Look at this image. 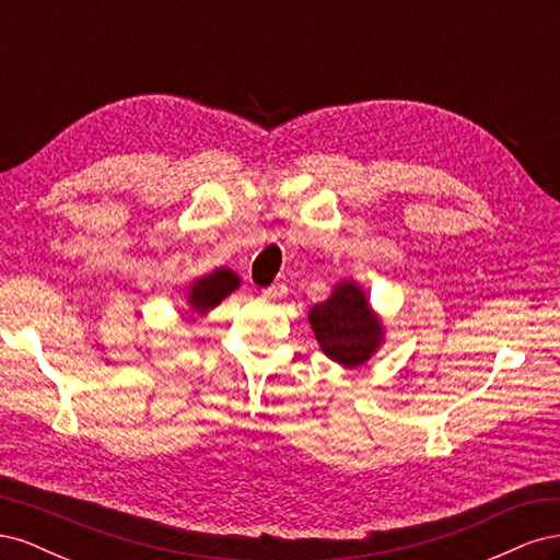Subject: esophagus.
I'll return each instance as SVG.
<instances>
[{
  "mask_svg": "<svg viewBox=\"0 0 560 560\" xmlns=\"http://www.w3.org/2000/svg\"><path fill=\"white\" fill-rule=\"evenodd\" d=\"M287 290H284V284H270V287H266L264 290V296L266 299H276V296H282Z\"/></svg>",
  "mask_w": 560,
  "mask_h": 560,
  "instance_id": "34e87169",
  "label": "esophagus"
}]
</instances>
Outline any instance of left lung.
Wrapping results in <instances>:
<instances>
[{"mask_svg":"<svg viewBox=\"0 0 560 560\" xmlns=\"http://www.w3.org/2000/svg\"><path fill=\"white\" fill-rule=\"evenodd\" d=\"M308 322L322 352L346 369L362 366L385 341L378 315L352 280L338 282L327 301L311 308Z\"/></svg>","mask_w":560,"mask_h":560,"instance_id":"1","label":"left lung"}]
</instances>
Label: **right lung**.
<instances>
[{
    "label": "right lung",
    "instance_id": "add662e5",
    "mask_svg": "<svg viewBox=\"0 0 560 560\" xmlns=\"http://www.w3.org/2000/svg\"><path fill=\"white\" fill-rule=\"evenodd\" d=\"M241 287V278L233 273L231 268H214L210 276L198 278L189 287V306L194 313L202 315L219 306L231 292H235Z\"/></svg>",
    "mask_w": 560,
    "mask_h": 560
}]
</instances>
